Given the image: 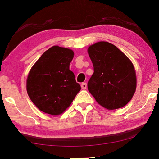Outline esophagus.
I'll return each instance as SVG.
<instances>
[{
    "label": "esophagus",
    "mask_w": 159,
    "mask_h": 159,
    "mask_svg": "<svg viewBox=\"0 0 159 159\" xmlns=\"http://www.w3.org/2000/svg\"><path fill=\"white\" fill-rule=\"evenodd\" d=\"M81 88L83 89H85L87 88V83H83L81 84Z\"/></svg>",
    "instance_id": "esophagus-1"
}]
</instances>
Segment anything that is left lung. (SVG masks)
Instances as JSON below:
<instances>
[{"instance_id": "obj_1", "label": "left lung", "mask_w": 159, "mask_h": 159, "mask_svg": "<svg viewBox=\"0 0 159 159\" xmlns=\"http://www.w3.org/2000/svg\"><path fill=\"white\" fill-rule=\"evenodd\" d=\"M93 66V74L87 84L88 90L100 105L109 110L126 106L137 87L133 63L116 46L98 42L87 49Z\"/></svg>"}]
</instances>
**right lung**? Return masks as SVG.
Segmentation results:
<instances>
[{
  "mask_svg": "<svg viewBox=\"0 0 159 159\" xmlns=\"http://www.w3.org/2000/svg\"><path fill=\"white\" fill-rule=\"evenodd\" d=\"M72 50L54 46L42 54L26 79V91L38 109L52 116L63 113L80 92L70 64Z\"/></svg>",
  "mask_w": 159,
  "mask_h": 159,
  "instance_id": "add662e5",
  "label": "right lung"
}]
</instances>
